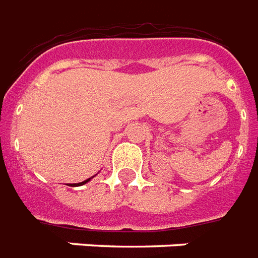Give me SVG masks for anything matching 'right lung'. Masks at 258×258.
I'll use <instances>...</instances> for the list:
<instances>
[{
	"label": "right lung",
	"instance_id": "right-lung-1",
	"mask_svg": "<svg viewBox=\"0 0 258 258\" xmlns=\"http://www.w3.org/2000/svg\"><path fill=\"white\" fill-rule=\"evenodd\" d=\"M88 180H89V179H87V180H84V182H82V183H76V184H74V186H78V184H84V183H87Z\"/></svg>",
	"mask_w": 258,
	"mask_h": 258
}]
</instances>
